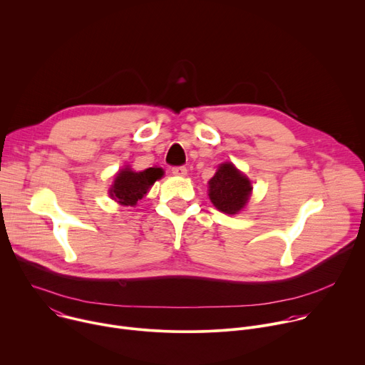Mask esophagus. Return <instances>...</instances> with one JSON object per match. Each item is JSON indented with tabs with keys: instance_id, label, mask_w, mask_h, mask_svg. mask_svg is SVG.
<instances>
[{
	"instance_id": "1",
	"label": "esophagus",
	"mask_w": 365,
	"mask_h": 365,
	"mask_svg": "<svg viewBox=\"0 0 365 365\" xmlns=\"http://www.w3.org/2000/svg\"><path fill=\"white\" fill-rule=\"evenodd\" d=\"M172 173H173L175 176H180V178H183V176H186V175H187V169H186L185 166H176V168H173V169H172Z\"/></svg>"
}]
</instances>
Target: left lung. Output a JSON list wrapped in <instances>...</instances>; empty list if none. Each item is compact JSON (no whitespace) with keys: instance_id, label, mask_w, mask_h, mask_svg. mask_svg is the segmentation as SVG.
<instances>
[{"instance_id":"1","label":"left lung","mask_w":365,"mask_h":365,"mask_svg":"<svg viewBox=\"0 0 365 365\" xmlns=\"http://www.w3.org/2000/svg\"><path fill=\"white\" fill-rule=\"evenodd\" d=\"M210 185V199L224 214H238L247 205L252 186L250 179L242 175L232 163L220 165Z\"/></svg>"}]
</instances>
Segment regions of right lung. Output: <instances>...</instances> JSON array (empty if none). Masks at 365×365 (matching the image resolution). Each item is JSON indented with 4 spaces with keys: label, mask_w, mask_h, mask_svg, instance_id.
Listing matches in <instances>:
<instances>
[{
    "label": "right lung",
    "mask_w": 365,
    "mask_h": 365,
    "mask_svg": "<svg viewBox=\"0 0 365 365\" xmlns=\"http://www.w3.org/2000/svg\"><path fill=\"white\" fill-rule=\"evenodd\" d=\"M162 176L163 170L160 168H148L143 172H133L130 168H125L117 173L110 196L120 205L134 206Z\"/></svg>",
    "instance_id": "1"
}]
</instances>
